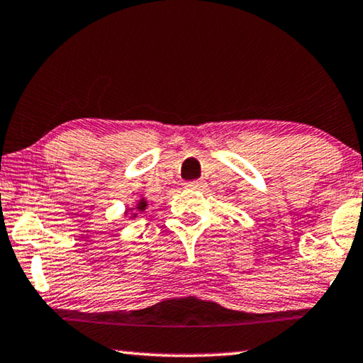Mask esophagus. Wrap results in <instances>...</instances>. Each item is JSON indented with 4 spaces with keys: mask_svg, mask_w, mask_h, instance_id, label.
Here are the masks:
<instances>
[{
    "mask_svg": "<svg viewBox=\"0 0 363 363\" xmlns=\"http://www.w3.org/2000/svg\"><path fill=\"white\" fill-rule=\"evenodd\" d=\"M204 185H206V183H204L203 180H193V182L185 183V186L188 188V190H203Z\"/></svg>",
    "mask_w": 363,
    "mask_h": 363,
    "instance_id": "obj_1",
    "label": "esophagus"
}]
</instances>
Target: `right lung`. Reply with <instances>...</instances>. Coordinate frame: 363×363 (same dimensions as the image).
<instances>
[{"label": "right lung", "mask_w": 363, "mask_h": 363, "mask_svg": "<svg viewBox=\"0 0 363 363\" xmlns=\"http://www.w3.org/2000/svg\"><path fill=\"white\" fill-rule=\"evenodd\" d=\"M145 208H147V201L144 198H140L139 203L135 204V208H133V209H135V211H145ZM128 213H129V209H128ZM135 214H138V213H134L133 218H135Z\"/></svg>", "instance_id": "add662e5"}]
</instances>
